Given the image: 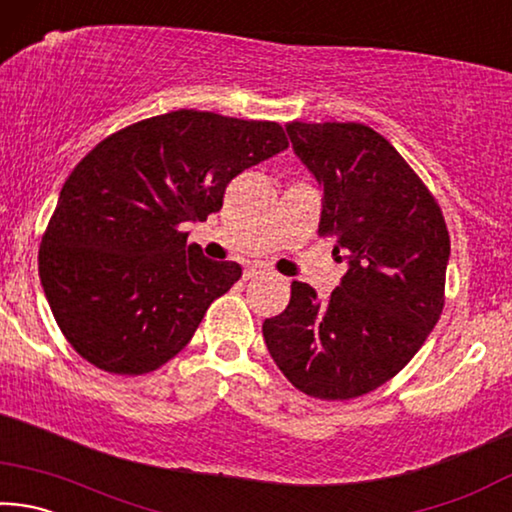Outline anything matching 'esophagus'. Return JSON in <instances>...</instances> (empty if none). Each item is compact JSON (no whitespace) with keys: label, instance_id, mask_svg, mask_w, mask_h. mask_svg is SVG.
<instances>
[{"label":"esophagus","instance_id":"obj_1","mask_svg":"<svg viewBox=\"0 0 512 512\" xmlns=\"http://www.w3.org/2000/svg\"><path fill=\"white\" fill-rule=\"evenodd\" d=\"M262 275H266L264 266H248L244 271V280H255V277H262Z\"/></svg>","mask_w":512,"mask_h":512}]
</instances>
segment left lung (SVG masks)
Returning <instances> with one entry per match:
<instances>
[{"label": "left lung", "mask_w": 512, "mask_h": 512, "mask_svg": "<svg viewBox=\"0 0 512 512\" xmlns=\"http://www.w3.org/2000/svg\"><path fill=\"white\" fill-rule=\"evenodd\" d=\"M287 133L323 189L318 237L336 241L348 273L327 300L293 282L264 341L298 391L352 400L395 377L436 327L449 232L427 185L370 126L291 121Z\"/></svg>", "instance_id": "left-lung-1"}]
</instances>
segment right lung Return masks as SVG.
<instances>
[{
    "label": "right lung",
    "mask_w": 512,
    "mask_h": 512,
    "mask_svg": "<svg viewBox=\"0 0 512 512\" xmlns=\"http://www.w3.org/2000/svg\"><path fill=\"white\" fill-rule=\"evenodd\" d=\"M289 146L275 121L176 110L99 142L69 173L38 271L60 332L112 375L158 370L241 277L207 259L183 223L223 205L235 176Z\"/></svg>",
    "instance_id": "add662e5"
}]
</instances>
